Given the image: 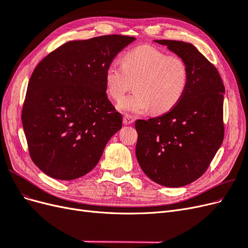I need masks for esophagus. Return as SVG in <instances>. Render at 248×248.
<instances>
[{
  "mask_svg": "<svg viewBox=\"0 0 248 248\" xmlns=\"http://www.w3.org/2000/svg\"><path fill=\"white\" fill-rule=\"evenodd\" d=\"M134 122V119L131 117V116H129V115H125L124 116V118H123V123L125 124V125H130V124H132Z\"/></svg>",
  "mask_w": 248,
  "mask_h": 248,
  "instance_id": "obj_1",
  "label": "esophagus"
}]
</instances>
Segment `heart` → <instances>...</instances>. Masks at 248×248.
I'll return each instance as SVG.
<instances>
[{"label":"heart","instance_id":"obj_1","mask_svg":"<svg viewBox=\"0 0 248 248\" xmlns=\"http://www.w3.org/2000/svg\"><path fill=\"white\" fill-rule=\"evenodd\" d=\"M108 94L121 100L134 82V92L119 104L126 112L149 108L163 114L182 99L188 85V68L182 58L169 56L152 46H140L122 57V64L111 62L104 73Z\"/></svg>","mask_w":248,"mask_h":248}]
</instances>
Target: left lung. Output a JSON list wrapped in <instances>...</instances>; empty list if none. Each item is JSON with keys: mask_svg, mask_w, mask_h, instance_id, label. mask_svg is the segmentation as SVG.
<instances>
[{"mask_svg": "<svg viewBox=\"0 0 248 248\" xmlns=\"http://www.w3.org/2000/svg\"><path fill=\"white\" fill-rule=\"evenodd\" d=\"M182 58L188 85L182 99L167 114L138 120L136 155L154 182L181 187L199 179L223 140L224 86L218 71L191 43L154 40Z\"/></svg>", "mask_w": 248, "mask_h": 248, "instance_id": "obj_1", "label": "left lung"}]
</instances>
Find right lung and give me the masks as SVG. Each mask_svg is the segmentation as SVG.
<instances>
[{
  "label": "right lung",
  "instance_id": "right-lung-1",
  "mask_svg": "<svg viewBox=\"0 0 248 248\" xmlns=\"http://www.w3.org/2000/svg\"><path fill=\"white\" fill-rule=\"evenodd\" d=\"M134 37L69 41L44 58L29 80L21 121L33 162L58 180L92 170L122 115L107 95V66Z\"/></svg>",
  "mask_w": 248,
  "mask_h": 248
}]
</instances>
